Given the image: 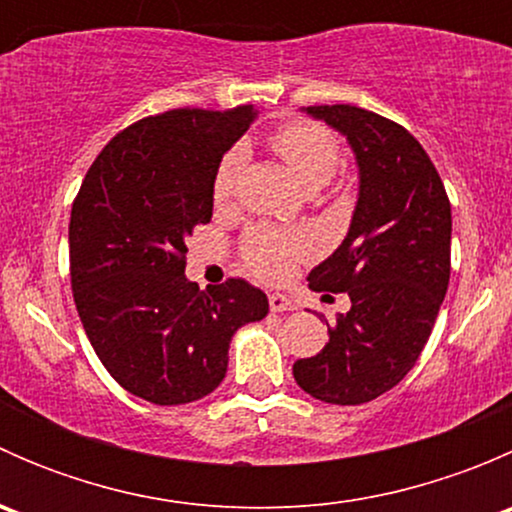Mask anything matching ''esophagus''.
<instances>
[{"label":"esophagus","mask_w":512,"mask_h":512,"mask_svg":"<svg viewBox=\"0 0 512 512\" xmlns=\"http://www.w3.org/2000/svg\"><path fill=\"white\" fill-rule=\"evenodd\" d=\"M270 309L272 312H292V309H297V304L287 294H270Z\"/></svg>","instance_id":"obj_1"}]
</instances>
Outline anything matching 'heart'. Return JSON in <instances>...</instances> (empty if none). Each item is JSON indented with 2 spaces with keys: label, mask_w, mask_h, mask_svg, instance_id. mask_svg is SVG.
Masks as SVG:
<instances>
[{
  "label": "heart",
  "mask_w": 512,
  "mask_h": 512,
  "mask_svg": "<svg viewBox=\"0 0 512 512\" xmlns=\"http://www.w3.org/2000/svg\"><path fill=\"white\" fill-rule=\"evenodd\" d=\"M270 146L287 160L294 175L309 188H319L332 180L339 168V160H342V143H339L337 133L324 123L307 121V118H294V121L277 126L270 133ZM242 158H245L242 146H232L218 160L213 185H210L215 205L230 203ZM240 250L245 265L257 277L267 282H280L299 262L314 255V240L307 232L255 225L245 232Z\"/></svg>",
  "instance_id": "1"
}]
</instances>
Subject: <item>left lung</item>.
Instances as JSON below:
<instances>
[{"instance_id":"obj_1","label":"left lung","mask_w":512,"mask_h":512,"mask_svg":"<svg viewBox=\"0 0 512 512\" xmlns=\"http://www.w3.org/2000/svg\"><path fill=\"white\" fill-rule=\"evenodd\" d=\"M307 111L349 138L361 185L349 235L307 277L314 292H347L352 309L292 374L314 399L356 406L394 389L431 337L451 277V203L401 123L349 103Z\"/></svg>"}]
</instances>
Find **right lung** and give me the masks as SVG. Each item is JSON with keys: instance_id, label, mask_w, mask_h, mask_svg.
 I'll list each match as a JSON object with an SVG mask.
<instances>
[{"instance_id": "add662e5", "label": "right lung", "mask_w": 512, "mask_h": 512, "mask_svg": "<svg viewBox=\"0 0 512 512\" xmlns=\"http://www.w3.org/2000/svg\"><path fill=\"white\" fill-rule=\"evenodd\" d=\"M255 106L173 108L118 131L71 205L74 302L108 374L158 406L220 386L227 347L270 304L242 277L200 292L185 280V240L213 218V173Z\"/></svg>"}]
</instances>
